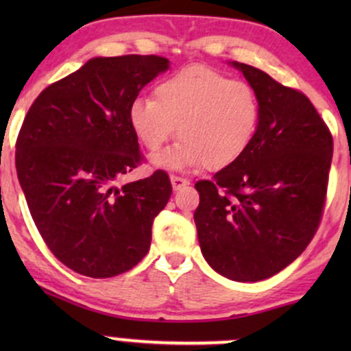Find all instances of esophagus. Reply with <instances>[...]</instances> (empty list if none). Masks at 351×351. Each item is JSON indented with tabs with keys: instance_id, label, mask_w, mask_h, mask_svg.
<instances>
[{
	"instance_id": "esophagus-1",
	"label": "esophagus",
	"mask_w": 351,
	"mask_h": 351,
	"mask_svg": "<svg viewBox=\"0 0 351 351\" xmlns=\"http://www.w3.org/2000/svg\"><path fill=\"white\" fill-rule=\"evenodd\" d=\"M171 186L175 191H178V189H181L183 186H186V184H189V181L186 178H181V176H171Z\"/></svg>"
}]
</instances>
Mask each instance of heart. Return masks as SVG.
Wrapping results in <instances>:
<instances>
[{
  "label": "heart",
  "mask_w": 351,
  "mask_h": 351,
  "mask_svg": "<svg viewBox=\"0 0 351 351\" xmlns=\"http://www.w3.org/2000/svg\"><path fill=\"white\" fill-rule=\"evenodd\" d=\"M153 95L135 97L127 115L138 142L152 153L178 130V143L152 160L163 170L183 171L203 165L221 170L239 160L256 136L261 104L244 80L204 66H188L160 79Z\"/></svg>",
  "instance_id": "1"
}]
</instances>
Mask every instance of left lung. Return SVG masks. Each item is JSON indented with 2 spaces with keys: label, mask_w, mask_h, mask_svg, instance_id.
Returning a JSON list of instances; mask_svg holds the SVG:
<instances>
[{
  "label": "left lung",
  "mask_w": 351,
  "mask_h": 351,
  "mask_svg": "<svg viewBox=\"0 0 351 351\" xmlns=\"http://www.w3.org/2000/svg\"><path fill=\"white\" fill-rule=\"evenodd\" d=\"M261 104L252 143L234 163L196 183L198 241L206 263L236 282L276 276L305 251L324 211L333 140L299 90L232 60Z\"/></svg>",
  "instance_id": "1"
}]
</instances>
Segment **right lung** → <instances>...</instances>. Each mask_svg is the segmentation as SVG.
Instances as JSON below:
<instances>
[{
    "instance_id": "obj_1",
    "label": "right lung",
    "mask_w": 351,
    "mask_h": 351,
    "mask_svg": "<svg viewBox=\"0 0 351 351\" xmlns=\"http://www.w3.org/2000/svg\"><path fill=\"white\" fill-rule=\"evenodd\" d=\"M170 60L92 58L34 100L16 142V171L36 228L64 265L106 279L147 256L171 183L162 170L117 186L142 160L128 106Z\"/></svg>"
}]
</instances>
